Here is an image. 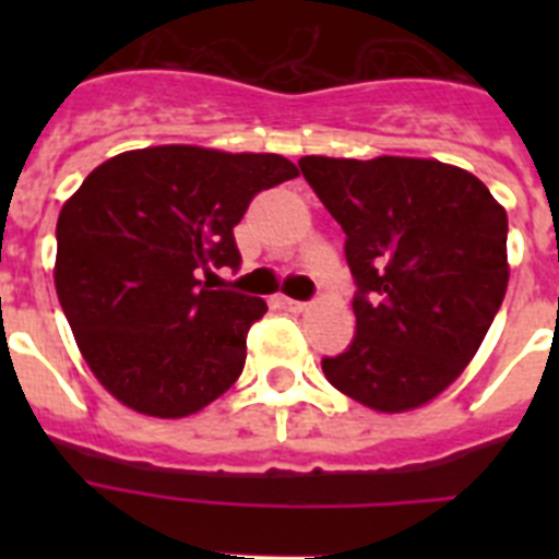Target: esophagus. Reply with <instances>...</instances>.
Masks as SVG:
<instances>
[{
    "label": "esophagus",
    "instance_id": "obj_1",
    "mask_svg": "<svg viewBox=\"0 0 559 559\" xmlns=\"http://www.w3.org/2000/svg\"><path fill=\"white\" fill-rule=\"evenodd\" d=\"M276 305L283 310H288V313H302V310L308 308L305 302H296V299H288V296H276Z\"/></svg>",
    "mask_w": 559,
    "mask_h": 559
}]
</instances>
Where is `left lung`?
I'll return each mask as SVG.
<instances>
[{"instance_id":"left-lung-1","label":"left lung","mask_w":559,"mask_h":559,"mask_svg":"<svg viewBox=\"0 0 559 559\" xmlns=\"http://www.w3.org/2000/svg\"><path fill=\"white\" fill-rule=\"evenodd\" d=\"M341 224L355 338L324 358L341 394L380 414L426 406L481 347L510 283L507 210L462 167L412 156H302Z\"/></svg>"}]
</instances>
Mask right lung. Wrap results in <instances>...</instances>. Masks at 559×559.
Returning a JSON list of instances; mask_svg holds the SVG:
<instances>
[{
	"label": "right lung",
	"instance_id": "obj_1",
	"mask_svg": "<svg viewBox=\"0 0 559 559\" xmlns=\"http://www.w3.org/2000/svg\"><path fill=\"white\" fill-rule=\"evenodd\" d=\"M296 176L276 153L156 145L97 165L61 206L58 302L122 406L190 417L240 378L246 335L269 305L199 276L240 265L231 229L249 201Z\"/></svg>",
	"mask_w": 559,
	"mask_h": 559
}]
</instances>
